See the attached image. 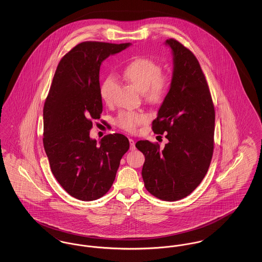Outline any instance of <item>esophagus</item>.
Wrapping results in <instances>:
<instances>
[{"mask_svg": "<svg viewBox=\"0 0 262 262\" xmlns=\"http://www.w3.org/2000/svg\"><path fill=\"white\" fill-rule=\"evenodd\" d=\"M129 144H130V150L136 149V145H135V140L133 138H129Z\"/></svg>", "mask_w": 262, "mask_h": 262, "instance_id": "1", "label": "esophagus"}]
</instances>
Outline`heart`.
<instances>
[{"label": "heart", "instance_id": "b5f03b06", "mask_svg": "<svg viewBox=\"0 0 262 262\" xmlns=\"http://www.w3.org/2000/svg\"><path fill=\"white\" fill-rule=\"evenodd\" d=\"M125 80L135 88L144 92L150 101L162 99L169 88V78L161 74V68L157 62L139 58L129 62L124 71ZM115 88V80L108 77L104 80L100 88L101 98L105 103H110L113 100V92ZM147 120L146 115L141 113L123 112L118 117V124L127 132H136L137 127Z\"/></svg>", "mask_w": 262, "mask_h": 262}]
</instances>
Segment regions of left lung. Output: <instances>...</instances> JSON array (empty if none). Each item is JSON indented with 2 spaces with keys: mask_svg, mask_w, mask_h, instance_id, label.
Returning <instances> with one entry per match:
<instances>
[{
  "mask_svg": "<svg viewBox=\"0 0 262 262\" xmlns=\"http://www.w3.org/2000/svg\"><path fill=\"white\" fill-rule=\"evenodd\" d=\"M165 44L173 54V75L152 129L167 133L168 143L163 150L148 140H139L136 146L145 157L141 172L145 188L159 200L176 201L190 194L208 171L215 110L195 56L172 38Z\"/></svg>",
  "mask_w": 262,
  "mask_h": 262,
  "instance_id": "8db88e82",
  "label": "left lung"
}]
</instances>
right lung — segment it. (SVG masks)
Here are the masks:
<instances>
[{
	"instance_id": "1",
	"label": "right lung",
	"mask_w": 262,
	"mask_h": 262,
	"mask_svg": "<svg viewBox=\"0 0 262 262\" xmlns=\"http://www.w3.org/2000/svg\"><path fill=\"white\" fill-rule=\"evenodd\" d=\"M130 45L82 42L62 57L54 75L43 109V144L56 180L77 200L102 198L129 148L124 135H108L97 143L89 134L91 120L103 111L100 66Z\"/></svg>"
}]
</instances>
